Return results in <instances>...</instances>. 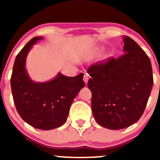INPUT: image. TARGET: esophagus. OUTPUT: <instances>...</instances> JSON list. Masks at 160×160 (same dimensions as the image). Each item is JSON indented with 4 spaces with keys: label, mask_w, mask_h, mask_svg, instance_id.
I'll use <instances>...</instances> for the list:
<instances>
[{
    "label": "esophagus",
    "mask_w": 160,
    "mask_h": 160,
    "mask_svg": "<svg viewBox=\"0 0 160 160\" xmlns=\"http://www.w3.org/2000/svg\"><path fill=\"white\" fill-rule=\"evenodd\" d=\"M89 75H88L87 74H84L83 80H84V82H86V83H87V82H88V80H89Z\"/></svg>",
    "instance_id": "obj_1"
}]
</instances>
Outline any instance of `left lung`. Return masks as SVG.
I'll return each instance as SVG.
<instances>
[{
    "mask_svg": "<svg viewBox=\"0 0 160 160\" xmlns=\"http://www.w3.org/2000/svg\"><path fill=\"white\" fill-rule=\"evenodd\" d=\"M123 42L125 54L87 70L95 120L113 130L127 128L141 118L153 85L149 57L129 37L124 36Z\"/></svg>",
    "mask_w": 160,
    "mask_h": 160,
    "instance_id": "left-lung-1",
    "label": "left lung"
}]
</instances>
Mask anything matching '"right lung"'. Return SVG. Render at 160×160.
Returning a JSON list of instances; mask_svg holds the SVG:
<instances>
[{
	"instance_id": "obj_1",
	"label": "right lung",
	"mask_w": 160,
	"mask_h": 160,
	"mask_svg": "<svg viewBox=\"0 0 160 160\" xmlns=\"http://www.w3.org/2000/svg\"><path fill=\"white\" fill-rule=\"evenodd\" d=\"M43 37H34L16 56L10 79L14 104L22 119L33 127L50 130L66 122L74 98L85 86L83 74L66 77L58 73L53 80L34 82L25 69L32 46Z\"/></svg>"
}]
</instances>
